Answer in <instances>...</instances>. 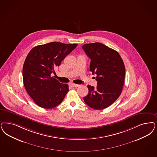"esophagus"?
I'll list each match as a JSON object with an SVG mask.
<instances>
[{"label":"esophagus","mask_w":157,"mask_h":157,"mask_svg":"<svg viewBox=\"0 0 157 157\" xmlns=\"http://www.w3.org/2000/svg\"><path fill=\"white\" fill-rule=\"evenodd\" d=\"M71 86L73 87H77L79 86V85H77V84H74V83H72V84H71Z\"/></svg>","instance_id":"obj_1"}]
</instances>
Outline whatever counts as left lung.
Wrapping results in <instances>:
<instances>
[{
  "mask_svg": "<svg viewBox=\"0 0 157 157\" xmlns=\"http://www.w3.org/2000/svg\"><path fill=\"white\" fill-rule=\"evenodd\" d=\"M82 49L90 59V71L96 74L98 86L87 85L85 103L94 109H103L119 98L124 84L125 67L119 53L102 43L83 44Z\"/></svg>",
  "mask_w": 157,
  "mask_h": 157,
  "instance_id": "left-lung-1",
  "label": "left lung"
}]
</instances>
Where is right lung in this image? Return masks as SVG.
<instances>
[{
	"label": "right lung",
	"mask_w": 157,
	"mask_h": 157,
	"mask_svg": "<svg viewBox=\"0 0 157 157\" xmlns=\"http://www.w3.org/2000/svg\"><path fill=\"white\" fill-rule=\"evenodd\" d=\"M77 45L53 42L36 46L28 54L22 69L24 85L39 107L54 108L64 100L68 85L61 83L51 74H56L54 68Z\"/></svg>",
	"instance_id": "right-lung-1"
}]
</instances>
